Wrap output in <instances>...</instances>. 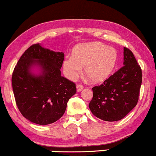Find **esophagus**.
I'll return each mask as SVG.
<instances>
[{
    "mask_svg": "<svg viewBox=\"0 0 156 156\" xmlns=\"http://www.w3.org/2000/svg\"><path fill=\"white\" fill-rule=\"evenodd\" d=\"M83 88H84V87L82 85V84H76V90H77V92L82 91V90H83Z\"/></svg>",
    "mask_w": 156,
    "mask_h": 156,
    "instance_id": "esophagus-1",
    "label": "esophagus"
}]
</instances>
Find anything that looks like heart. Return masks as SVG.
<instances>
[{"mask_svg": "<svg viewBox=\"0 0 156 156\" xmlns=\"http://www.w3.org/2000/svg\"><path fill=\"white\" fill-rule=\"evenodd\" d=\"M117 61V53L113 48L101 43L82 44L76 46L73 57H67L63 63L64 75L69 80L78 77L84 67V74L90 81L101 82L109 76Z\"/></svg>", "mask_w": 156, "mask_h": 156, "instance_id": "b5f03b06", "label": "heart"}]
</instances>
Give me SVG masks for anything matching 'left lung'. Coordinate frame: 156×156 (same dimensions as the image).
Listing matches in <instances>:
<instances>
[{"label": "left lung", "mask_w": 156, "mask_h": 156, "mask_svg": "<svg viewBox=\"0 0 156 156\" xmlns=\"http://www.w3.org/2000/svg\"><path fill=\"white\" fill-rule=\"evenodd\" d=\"M141 84V68L133 53L124 47V66L101 85L93 87L90 111L103 121L121 120L137 105Z\"/></svg>", "instance_id": "8db88e82"}]
</instances>
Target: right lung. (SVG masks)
<instances>
[{"label":"right lung","mask_w":156,"mask_h":156,"mask_svg":"<svg viewBox=\"0 0 156 156\" xmlns=\"http://www.w3.org/2000/svg\"><path fill=\"white\" fill-rule=\"evenodd\" d=\"M64 53L34 44L27 49L13 69L12 87L22 116L30 122L47 125L58 120L69 100L76 93V84L61 75ZM34 68L39 73L35 74Z\"/></svg>","instance_id":"1"}]
</instances>
